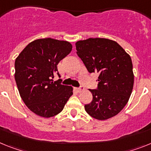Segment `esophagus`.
<instances>
[{"label":"esophagus","mask_w":151,"mask_h":151,"mask_svg":"<svg viewBox=\"0 0 151 151\" xmlns=\"http://www.w3.org/2000/svg\"><path fill=\"white\" fill-rule=\"evenodd\" d=\"M76 91L77 92V93H80V92H81L82 90H83V86H80V87H76L75 88Z\"/></svg>","instance_id":"obj_1"}]
</instances>
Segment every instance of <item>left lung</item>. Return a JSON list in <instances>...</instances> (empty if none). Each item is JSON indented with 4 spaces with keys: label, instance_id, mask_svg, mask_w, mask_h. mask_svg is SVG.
<instances>
[{
    "label": "left lung",
    "instance_id": "8db88e82",
    "mask_svg": "<svg viewBox=\"0 0 151 151\" xmlns=\"http://www.w3.org/2000/svg\"><path fill=\"white\" fill-rule=\"evenodd\" d=\"M75 45L77 55L87 70L99 74L97 88L90 90L93 100L84 106L86 112L98 120L113 117L125 106L133 89L130 55L108 39L90 38Z\"/></svg>",
    "mask_w": 151,
    "mask_h": 151
}]
</instances>
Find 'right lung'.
Returning a JSON list of instances; mask_svg holds the SVG:
<instances>
[{"mask_svg": "<svg viewBox=\"0 0 151 151\" xmlns=\"http://www.w3.org/2000/svg\"><path fill=\"white\" fill-rule=\"evenodd\" d=\"M72 50L67 41L46 38L34 40L15 61V81L19 95L32 112L50 118L61 112L73 95L71 86L61 84L57 65Z\"/></svg>", "mask_w": 151, "mask_h": 151, "instance_id": "add662e5", "label": "right lung"}]
</instances>
